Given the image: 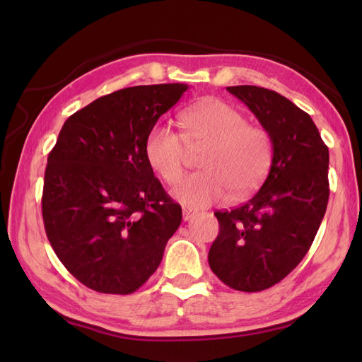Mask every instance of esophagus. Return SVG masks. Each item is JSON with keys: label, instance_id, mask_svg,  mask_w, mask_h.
<instances>
[{"label": "esophagus", "instance_id": "34e87169", "mask_svg": "<svg viewBox=\"0 0 362 362\" xmlns=\"http://www.w3.org/2000/svg\"><path fill=\"white\" fill-rule=\"evenodd\" d=\"M196 210L189 209V206H183V221H189L196 216Z\"/></svg>", "mask_w": 362, "mask_h": 362}]
</instances>
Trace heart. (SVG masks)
I'll list each match as a JSON object with an SVG mask.
<instances>
[{"mask_svg": "<svg viewBox=\"0 0 362 362\" xmlns=\"http://www.w3.org/2000/svg\"><path fill=\"white\" fill-rule=\"evenodd\" d=\"M183 134L157 124L146 140L151 166L166 183L185 171L189 148L206 146L201 157L204 171L185 177L174 196L188 206H206L252 194L264 182L272 163V138L266 129L247 124L245 115L221 99H204L182 113Z\"/></svg>", "mask_w": 362, "mask_h": 362, "instance_id": "1", "label": "heart"}]
</instances>
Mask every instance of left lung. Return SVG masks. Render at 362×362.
<instances>
[{"instance_id":"1","label":"left lung","mask_w":362,"mask_h":362,"mask_svg":"<svg viewBox=\"0 0 362 362\" xmlns=\"http://www.w3.org/2000/svg\"><path fill=\"white\" fill-rule=\"evenodd\" d=\"M272 138V163L250 201L216 211L219 235L209 264L236 291L257 292L281 281L310 250L327 210L328 148L308 113L276 91L227 87Z\"/></svg>"}]
</instances>
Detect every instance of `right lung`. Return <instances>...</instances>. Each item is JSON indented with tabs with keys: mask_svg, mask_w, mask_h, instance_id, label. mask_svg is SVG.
<instances>
[{
	"mask_svg": "<svg viewBox=\"0 0 362 362\" xmlns=\"http://www.w3.org/2000/svg\"><path fill=\"white\" fill-rule=\"evenodd\" d=\"M187 83L122 88L65 121L45 171L46 236L73 276L130 294L157 271L182 222L146 156V140Z\"/></svg>",
	"mask_w": 362,
	"mask_h": 362,
	"instance_id": "obj_1",
	"label": "right lung"
}]
</instances>
